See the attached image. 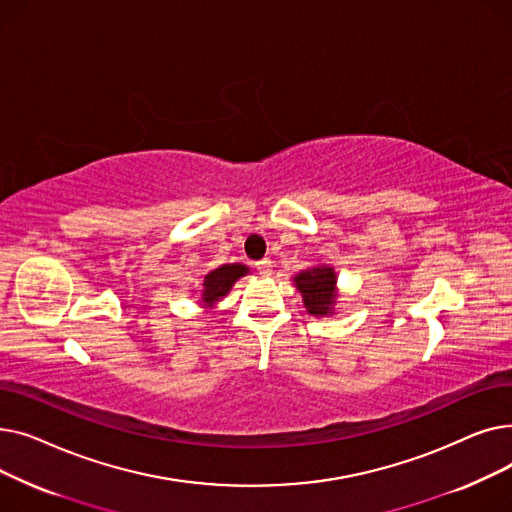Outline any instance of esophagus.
Masks as SVG:
<instances>
[{
    "label": "esophagus",
    "mask_w": 512,
    "mask_h": 512,
    "mask_svg": "<svg viewBox=\"0 0 512 512\" xmlns=\"http://www.w3.org/2000/svg\"><path fill=\"white\" fill-rule=\"evenodd\" d=\"M255 267L259 270V274H263V276H270L272 274V259H261V261H257L255 263Z\"/></svg>",
    "instance_id": "34e87169"
}]
</instances>
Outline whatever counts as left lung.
<instances>
[{
	"instance_id": "left-lung-1",
	"label": "left lung",
	"mask_w": 512,
	"mask_h": 512,
	"mask_svg": "<svg viewBox=\"0 0 512 512\" xmlns=\"http://www.w3.org/2000/svg\"><path fill=\"white\" fill-rule=\"evenodd\" d=\"M294 284L303 292V303L311 315H328L334 305L336 274L332 267H313L294 278Z\"/></svg>"
}]
</instances>
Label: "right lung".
Masks as SVG:
<instances>
[{
    "mask_svg": "<svg viewBox=\"0 0 512 512\" xmlns=\"http://www.w3.org/2000/svg\"><path fill=\"white\" fill-rule=\"evenodd\" d=\"M249 270L245 265L240 263H230V265H222L218 270H213L205 276L203 282V303L205 305H213L218 303L222 297H226L228 290L232 288V284L245 276Z\"/></svg>",
    "mask_w": 512,
    "mask_h": 512,
    "instance_id": "obj_1",
    "label": "right lung"
}]
</instances>
